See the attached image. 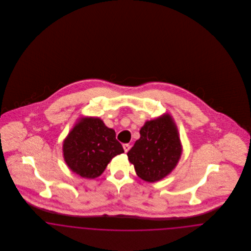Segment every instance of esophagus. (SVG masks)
Wrapping results in <instances>:
<instances>
[{"instance_id":"34e87169","label":"esophagus","mask_w":251,"mask_h":251,"mask_svg":"<svg viewBox=\"0 0 251 251\" xmlns=\"http://www.w3.org/2000/svg\"><path fill=\"white\" fill-rule=\"evenodd\" d=\"M130 148H131V147H130L129 144H124V145H123V149H124V151H125V152H128V151H130Z\"/></svg>"}]
</instances>
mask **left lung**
<instances>
[{
	"label": "left lung",
	"mask_w": 251,
	"mask_h": 251,
	"mask_svg": "<svg viewBox=\"0 0 251 251\" xmlns=\"http://www.w3.org/2000/svg\"><path fill=\"white\" fill-rule=\"evenodd\" d=\"M182 147L177 126L168 114L149 120L140 130V138L128 151L129 161L139 178L154 182L176 167Z\"/></svg>",
	"instance_id": "8db88e82"
}]
</instances>
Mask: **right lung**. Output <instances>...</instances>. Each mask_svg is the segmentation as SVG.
Returning <instances> with one entry per match:
<instances>
[{"label":"right lung","mask_w":251,"mask_h":251,"mask_svg":"<svg viewBox=\"0 0 251 251\" xmlns=\"http://www.w3.org/2000/svg\"><path fill=\"white\" fill-rule=\"evenodd\" d=\"M123 152L115 131L99 118H81L63 142L66 164L85 179L100 176L110 161Z\"/></svg>","instance_id":"add662e5"}]
</instances>
